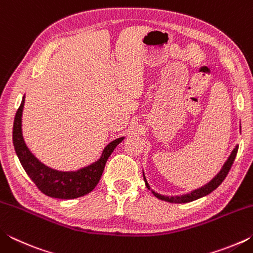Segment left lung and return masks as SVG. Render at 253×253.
Returning a JSON list of instances; mask_svg holds the SVG:
<instances>
[{"mask_svg":"<svg viewBox=\"0 0 253 253\" xmlns=\"http://www.w3.org/2000/svg\"><path fill=\"white\" fill-rule=\"evenodd\" d=\"M240 130H241V126H240ZM238 148H239V145H237V146L233 148V151L231 152L230 156L228 157V160L225 161L223 166H222L220 172L217 173L215 176L211 179V181L205 184V185L196 188V190H193L191 193H186L183 195L168 196V195H162L160 193H156V192L153 190H152V193L155 195L157 199H160L162 201H166V202H169V203H188V202H192V201H195L198 199L203 198V196L208 195L211 193V192H213L222 182L224 181V178L226 177V175H228L231 166H232L233 162L235 160V156H237ZM143 175H144V181H145V184H146V187L148 188V190H151V186H149V184L147 183V179H146V177H145L144 172H143Z\"/></svg>","mask_w":253,"mask_h":253,"instance_id":"8db88e82","label":"left lung"}]
</instances>
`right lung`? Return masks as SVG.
<instances>
[{
  "label": "right lung",
  "instance_id": "obj_1",
  "mask_svg": "<svg viewBox=\"0 0 253 253\" xmlns=\"http://www.w3.org/2000/svg\"><path fill=\"white\" fill-rule=\"evenodd\" d=\"M24 98L16 111L13 124V145L21 165L42 193L54 199L70 200L90 193L104 172L106 162L117 145L125 137L110 142L102 151L99 160L77 170H58L43 164L33 155L24 142L22 134V113Z\"/></svg>",
  "mask_w": 253,
  "mask_h": 253
}]
</instances>
